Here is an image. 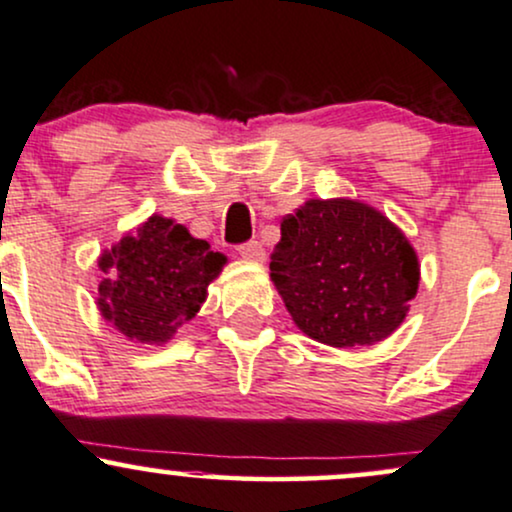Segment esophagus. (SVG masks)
I'll list each match as a JSON object with an SVG mask.
<instances>
[{"mask_svg": "<svg viewBox=\"0 0 512 512\" xmlns=\"http://www.w3.org/2000/svg\"><path fill=\"white\" fill-rule=\"evenodd\" d=\"M239 256L251 263H263L266 261V249H263L261 242H246L239 246Z\"/></svg>", "mask_w": 512, "mask_h": 512, "instance_id": "34e87169", "label": "esophagus"}]
</instances>
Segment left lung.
Here are the masks:
<instances>
[{
	"instance_id": "obj_1",
	"label": "left lung",
	"mask_w": 512,
	"mask_h": 512,
	"mask_svg": "<svg viewBox=\"0 0 512 512\" xmlns=\"http://www.w3.org/2000/svg\"><path fill=\"white\" fill-rule=\"evenodd\" d=\"M270 278L302 333L330 347L395 333L419 287V258L386 215L350 198H311L280 222Z\"/></svg>"
}]
</instances>
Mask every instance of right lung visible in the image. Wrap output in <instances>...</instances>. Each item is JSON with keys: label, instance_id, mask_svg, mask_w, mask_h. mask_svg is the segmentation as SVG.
Here are the masks:
<instances>
[{"label": "right lung", "instance_id": "right-lung-1", "mask_svg": "<svg viewBox=\"0 0 512 512\" xmlns=\"http://www.w3.org/2000/svg\"><path fill=\"white\" fill-rule=\"evenodd\" d=\"M225 263L184 225L153 215L100 256L98 309L129 340L162 345L198 314Z\"/></svg>", "mask_w": 512, "mask_h": 512}]
</instances>
